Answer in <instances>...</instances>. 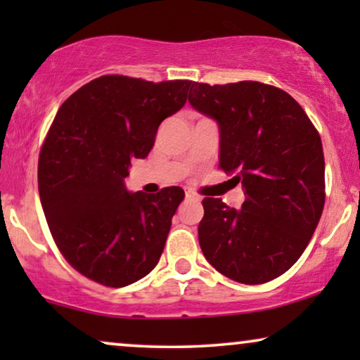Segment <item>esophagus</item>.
<instances>
[{"mask_svg": "<svg viewBox=\"0 0 360 360\" xmlns=\"http://www.w3.org/2000/svg\"><path fill=\"white\" fill-rule=\"evenodd\" d=\"M186 200H188V201H200V196L191 193V191H186Z\"/></svg>", "mask_w": 360, "mask_h": 360, "instance_id": "esophagus-1", "label": "esophagus"}]
</instances>
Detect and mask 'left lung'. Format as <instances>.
I'll return each mask as SVG.
<instances>
[{
	"label": "left lung",
	"mask_w": 360,
	"mask_h": 360,
	"mask_svg": "<svg viewBox=\"0 0 360 360\" xmlns=\"http://www.w3.org/2000/svg\"><path fill=\"white\" fill-rule=\"evenodd\" d=\"M188 101L218 122L219 169L245 195L239 210L203 200L200 248L234 282H270L297 262L321 218V137L288 93L265 83L193 82Z\"/></svg>",
	"instance_id": "8db88e82"
}]
</instances>
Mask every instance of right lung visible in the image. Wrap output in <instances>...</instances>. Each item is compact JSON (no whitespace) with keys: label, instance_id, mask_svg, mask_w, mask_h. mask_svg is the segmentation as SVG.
<instances>
[{"label":"right lung","instance_id":"1","mask_svg":"<svg viewBox=\"0 0 360 360\" xmlns=\"http://www.w3.org/2000/svg\"><path fill=\"white\" fill-rule=\"evenodd\" d=\"M190 86L105 75L58 110L39 155V195L58 250L90 280L126 287L159 262L184 190L131 193L124 179L131 160L150 152L160 122L184 108Z\"/></svg>","mask_w":360,"mask_h":360}]
</instances>
